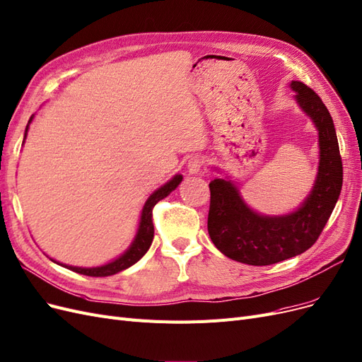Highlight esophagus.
I'll use <instances>...</instances> for the list:
<instances>
[{
    "mask_svg": "<svg viewBox=\"0 0 362 362\" xmlns=\"http://www.w3.org/2000/svg\"><path fill=\"white\" fill-rule=\"evenodd\" d=\"M204 165V158L201 155H194L192 158H189V161H187V170H189L191 173H198Z\"/></svg>",
    "mask_w": 362,
    "mask_h": 362,
    "instance_id": "34e87169",
    "label": "esophagus"
}]
</instances>
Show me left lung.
<instances>
[{"instance_id": "left-lung-1", "label": "left lung", "mask_w": 362, "mask_h": 362, "mask_svg": "<svg viewBox=\"0 0 362 362\" xmlns=\"http://www.w3.org/2000/svg\"><path fill=\"white\" fill-rule=\"evenodd\" d=\"M291 88L320 133L315 186L298 210L268 217L248 209L229 180H211L209 233L213 244L232 260L266 266L305 253L320 238L339 199L343 167L333 118L321 98L306 84L293 81Z\"/></svg>"}]
</instances>
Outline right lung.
I'll return each mask as SVG.
<instances>
[{
  "label": "right lung",
  "instance_id": "right-lung-1",
  "mask_svg": "<svg viewBox=\"0 0 362 362\" xmlns=\"http://www.w3.org/2000/svg\"><path fill=\"white\" fill-rule=\"evenodd\" d=\"M33 121V117H30L29 122ZM29 122L26 125V132L29 127ZM26 137V133H25ZM182 182V176L177 175L173 177L168 183H165L164 186H161L158 191H155L149 199L146 201L145 207L142 210V217H140V225H139V230L136 238L132 244V247L125 251V253L118 257L117 260L107 263L105 266H99V268H76V266H65V268L78 272L81 275H87V276H109L118 274L124 269L130 268L132 264H134L137 260L142 259L145 256L146 251L149 250L152 240H153V222H152V210L156 206V202L161 201L163 198H165L171 191H175L177 185ZM54 262V260H53Z\"/></svg>",
  "mask_w": 362,
  "mask_h": 362
}]
</instances>
